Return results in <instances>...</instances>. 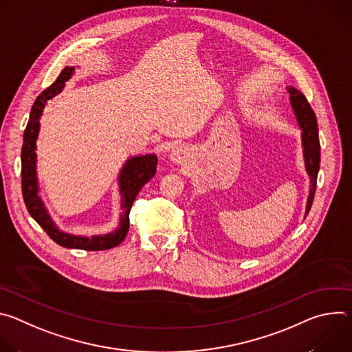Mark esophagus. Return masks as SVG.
Returning a JSON list of instances; mask_svg holds the SVG:
<instances>
[{"instance_id": "1", "label": "esophagus", "mask_w": 352, "mask_h": 352, "mask_svg": "<svg viewBox=\"0 0 352 352\" xmlns=\"http://www.w3.org/2000/svg\"><path fill=\"white\" fill-rule=\"evenodd\" d=\"M170 157H171V160H173L174 163H177V164H185L186 160H188V157H189V150H188V147H185V146H178V147H175V148L173 150Z\"/></svg>"}]
</instances>
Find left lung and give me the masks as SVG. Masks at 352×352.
<instances>
[{
  "label": "left lung",
  "mask_w": 352,
  "mask_h": 352,
  "mask_svg": "<svg viewBox=\"0 0 352 352\" xmlns=\"http://www.w3.org/2000/svg\"><path fill=\"white\" fill-rule=\"evenodd\" d=\"M289 93V102L292 106V110L295 113L296 121L302 129V147H304V159H305V168L311 178V189H309V197L307 204V212L305 217L308 216L311 206L314 204V197L316 192V181H318V173L320 167V143H319V132H318V122L316 116L308 103L307 97L302 91H299L295 87L287 89Z\"/></svg>",
  "instance_id": "1"
}]
</instances>
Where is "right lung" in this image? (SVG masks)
Instances as JSON below:
<instances>
[{
  "instance_id": "right-lung-1",
  "label": "right lung",
  "mask_w": 352,
  "mask_h": 352,
  "mask_svg": "<svg viewBox=\"0 0 352 352\" xmlns=\"http://www.w3.org/2000/svg\"><path fill=\"white\" fill-rule=\"evenodd\" d=\"M74 67H67L61 71L60 76L56 82L43 90L36 102L32 106L30 117L23 133V144H22V195L26 209L29 214L37 221V224L47 232V235L52 238L54 242L64 248H74V249H83V250H106L120 245L126 232L129 230V212L133 205V200L138 196L139 190L143 188L146 182H148L156 175L157 170V156L155 155H146V156H136L129 159L121 173H120V193H121V209L122 214L120 219V227L106 235H93V236H82V235H72L65 234L57 228V226L50 219L41 199L38 196V185L36 178V140L40 129V117L43 109L45 107L47 100L57 96L65 82L72 76Z\"/></svg>"
}]
</instances>
